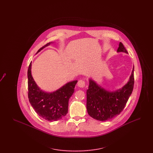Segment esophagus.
Wrapping results in <instances>:
<instances>
[{
  "mask_svg": "<svg viewBox=\"0 0 153 153\" xmlns=\"http://www.w3.org/2000/svg\"><path fill=\"white\" fill-rule=\"evenodd\" d=\"M77 85H78L79 87L83 88H84L85 87L86 83H85V82L84 80H80L78 81V82H77Z\"/></svg>",
  "mask_w": 153,
  "mask_h": 153,
  "instance_id": "34e87169",
  "label": "esophagus"
}]
</instances>
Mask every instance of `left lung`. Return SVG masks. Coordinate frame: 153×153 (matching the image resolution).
Returning a JSON list of instances; mask_svg holds the SVG:
<instances>
[{"label": "left lung", "mask_w": 153, "mask_h": 153, "mask_svg": "<svg viewBox=\"0 0 153 153\" xmlns=\"http://www.w3.org/2000/svg\"><path fill=\"white\" fill-rule=\"evenodd\" d=\"M128 52L120 42L117 52ZM134 67L130 80L123 87L115 92H109L89 80L87 90V109L89 116L100 121H107L119 115L123 110L133 91Z\"/></svg>", "instance_id": "obj_1"}]
</instances>
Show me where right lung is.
<instances>
[{
	"label": "right lung",
	"instance_id": "right-lung-1",
	"mask_svg": "<svg viewBox=\"0 0 153 153\" xmlns=\"http://www.w3.org/2000/svg\"><path fill=\"white\" fill-rule=\"evenodd\" d=\"M50 44L49 42L44 45L37 53ZM31 68L30 62L27 71V83L28 98L31 106L38 115L46 120L53 122L61 119L68 113L69 100L74 92L77 80L66 84L56 92L46 93L36 85L31 76Z\"/></svg>",
	"mask_w": 153,
	"mask_h": 153
}]
</instances>
